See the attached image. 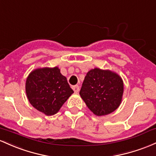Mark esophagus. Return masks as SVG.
Listing matches in <instances>:
<instances>
[{"label": "esophagus", "mask_w": 156, "mask_h": 156, "mask_svg": "<svg viewBox=\"0 0 156 156\" xmlns=\"http://www.w3.org/2000/svg\"><path fill=\"white\" fill-rule=\"evenodd\" d=\"M72 88L74 93H78L79 90H80V87H79V85H74V86L72 87Z\"/></svg>", "instance_id": "esophagus-1"}]
</instances>
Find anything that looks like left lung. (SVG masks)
Segmentation results:
<instances>
[{
	"instance_id": "1",
	"label": "left lung",
	"mask_w": 156,
	"mask_h": 156,
	"mask_svg": "<svg viewBox=\"0 0 156 156\" xmlns=\"http://www.w3.org/2000/svg\"><path fill=\"white\" fill-rule=\"evenodd\" d=\"M123 93V80L118 73L95 68L87 73L80 94L90 111L101 116L119 107Z\"/></svg>"
}]
</instances>
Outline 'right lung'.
Segmentation results:
<instances>
[{
	"label": "right lung",
	"mask_w": 156,
	"mask_h": 156,
	"mask_svg": "<svg viewBox=\"0 0 156 156\" xmlns=\"http://www.w3.org/2000/svg\"><path fill=\"white\" fill-rule=\"evenodd\" d=\"M26 93L30 104L46 116L55 115L73 90L57 66L33 70L26 81Z\"/></svg>",
	"instance_id": "obj_1"
}]
</instances>
